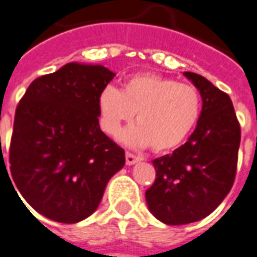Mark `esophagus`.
Returning <instances> with one entry per match:
<instances>
[{
	"label": "esophagus",
	"instance_id": "obj_1",
	"mask_svg": "<svg viewBox=\"0 0 257 257\" xmlns=\"http://www.w3.org/2000/svg\"><path fill=\"white\" fill-rule=\"evenodd\" d=\"M125 160H126V164H128V166H132V164L140 162L142 158H140V156H136V155H133L132 152H126V154H125Z\"/></svg>",
	"mask_w": 257,
	"mask_h": 257
}]
</instances>
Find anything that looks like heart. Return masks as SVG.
Listing matches in <instances>:
<instances>
[{"label": "heart", "instance_id": "obj_1", "mask_svg": "<svg viewBox=\"0 0 257 257\" xmlns=\"http://www.w3.org/2000/svg\"><path fill=\"white\" fill-rule=\"evenodd\" d=\"M101 125L109 135L120 132L136 114L139 122L121 135L132 147L168 152L182 146L198 124L202 103L198 90L172 78L139 74L129 78L122 90L107 86L99 93Z\"/></svg>", "mask_w": 257, "mask_h": 257}]
</instances>
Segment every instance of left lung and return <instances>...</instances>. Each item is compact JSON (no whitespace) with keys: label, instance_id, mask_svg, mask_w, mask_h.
<instances>
[{"label":"left lung","instance_id":"left-lung-1","mask_svg":"<svg viewBox=\"0 0 257 257\" xmlns=\"http://www.w3.org/2000/svg\"><path fill=\"white\" fill-rule=\"evenodd\" d=\"M202 97V110L189 140L152 160L154 185L147 205L159 221L185 225L207 217L228 195L237 170L241 131L232 99L202 75L183 72Z\"/></svg>","mask_w":257,"mask_h":257}]
</instances>
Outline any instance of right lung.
<instances>
[{
	"label": "right lung",
	"mask_w": 257,
	"mask_h": 257,
	"mask_svg": "<svg viewBox=\"0 0 257 257\" xmlns=\"http://www.w3.org/2000/svg\"><path fill=\"white\" fill-rule=\"evenodd\" d=\"M114 75L99 64L67 63L35 79L17 105L12 176L29 206L50 220H85L124 167V150L98 121V97Z\"/></svg>",
	"instance_id": "1"
}]
</instances>
